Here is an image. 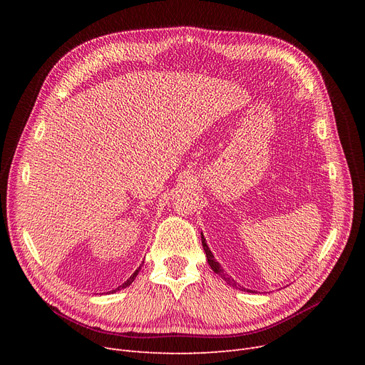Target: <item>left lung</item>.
Returning a JSON list of instances; mask_svg holds the SVG:
<instances>
[{"label": "left lung", "instance_id": "left-lung-1", "mask_svg": "<svg viewBox=\"0 0 365 365\" xmlns=\"http://www.w3.org/2000/svg\"><path fill=\"white\" fill-rule=\"evenodd\" d=\"M201 241H202V248H204L205 256H207V262H208V264H210V266H212V269L215 271V274H217V275H219L222 279H225L229 285H232V287H235V289L245 292L247 289H244V287L238 285V284H237V281H235L234 278H231V277H229L227 274H225V271L222 269V266L219 264V262H216V259H215L213 253L210 252V248H208V245H207L205 238H204V235H202V234H201ZM247 292H248V290H247Z\"/></svg>", "mask_w": 365, "mask_h": 365}]
</instances>
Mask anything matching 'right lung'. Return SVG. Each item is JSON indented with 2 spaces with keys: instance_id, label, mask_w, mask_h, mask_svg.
Masks as SVG:
<instances>
[{
  "instance_id": "1",
  "label": "right lung",
  "mask_w": 365,
  "mask_h": 365,
  "mask_svg": "<svg viewBox=\"0 0 365 365\" xmlns=\"http://www.w3.org/2000/svg\"><path fill=\"white\" fill-rule=\"evenodd\" d=\"M139 271H140V266L138 267V269H136V271H134V274H133V275H131V277H130V278H128V279H127V281H125V282H124L123 285H120V287H118V289H115V290H121V289H125V287H128V285H130V284H131V282L134 281V278H136V277H138ZM115 290H113V292H115Z\"/></svg>"
}]
</instances>
